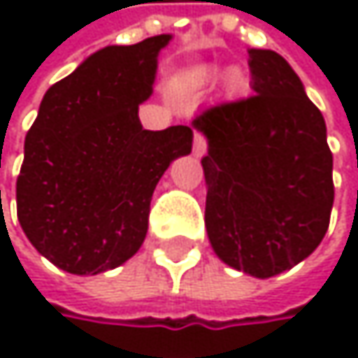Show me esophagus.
<instances>
[{
	"label": "esophagus",
	"instance_id": "34e87169",
	"mask_svg": "<svg viewBox=\"0 0 358 358\" xmlns=\"http://www.w3.org/2000/svg\"><path fill=\"white\" fill-rule=\"evenodd\" d=\"M205 151H207V141H205V136H203V134H194L192 153H194L196 157H201V155H205Z\"/></svg>",
	"mask_w": 358,
	"mask_h": 358
}]
</instances>
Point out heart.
Listing matches in <instances>:
<instances>
[{
	"label": "heart",
	"instance_id": "b5f03b06",
	"mask_svg": "<svg viewBox=\"0 0 358 358\" xmlns=\"http://www.w3.org/2000/svg\"><path fill=\"white\" fill-rule=\"evenodd\" d=\"M228 80H230V85H232V87H238V85H241V74H236V72H232Z\"/></svg>",
	"mask_w": 358,
	"mask_h": 358
}]
</instances>
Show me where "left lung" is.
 <instances>
[{"label": "left lung", "mask_w": 358, "mask_h": 358, "mask_svg": "<svg viewBox=\"0 0 358 358\" xmlns=\"http://www.w3.org/2000/svg\"><path fill=\"white\" fill-rule=\"evenodd\" d=\"M252 95L205 108V226L217 257L255 278L282 273L320 247L334 205L325 120L288 62L249 51Z\"/></svg>", "instance_id": "8db88e82"}]
</instances>
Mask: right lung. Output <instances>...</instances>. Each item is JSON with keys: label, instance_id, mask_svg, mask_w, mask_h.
Wrapping results in <instances>:
<instances>
[{"label": "right lung", "instance_id": "add662e5", "mask_svg": "<svg viewBox=\"0 0 358 358\" xmlns=\"http://www.w3.org/2000/svg\"><path fill=\"white\" fill-rule=\"evenodd\" d=\"M170 38L106 47L41 101L16 209L31 245L68 273L108 271L141 249L157 182L192 149L190 126L145 130L138 120Z\"/></svg>", "mask_w": 358, "mask_h": 358}]
</instances>
